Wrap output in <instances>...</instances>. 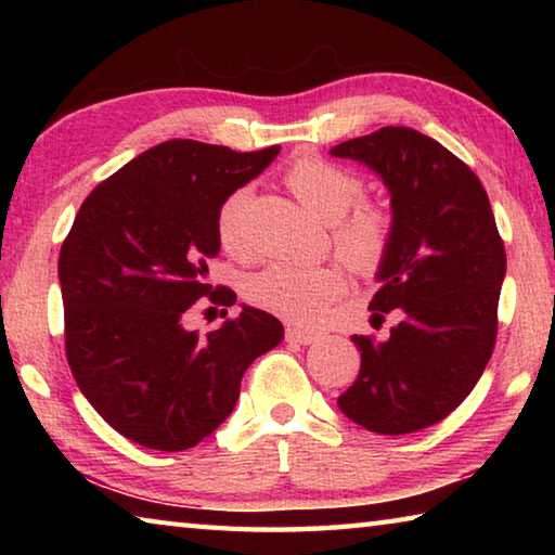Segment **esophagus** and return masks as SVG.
I'll return each mask as SVG.
<instances>
[{
    "label": "esophagus",
    "instance_id": "1",
    "mask_svg": "<svg viewBox=\"0 0 555 555\" xmlns=\"http://www.w3.org/2000/svg\"><path fill=\"white\" fill-rule=\"evenodd\" d=\"M321 333L311 331V327H300V325H288L286 327V340L288 343H300V345H313L318 343Z\"/></svg>",
    "mask_w": 555,
    "mask_h": 555
}]
</instances>
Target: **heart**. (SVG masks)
I'll list each match as a JSON object with an SVG mask.
<instances>
[{
    "mask_svg": "<svg viewBox=\"0 0 555 555\" xmlns=\"http://www.w3.org/2000/svg\"><path fill=\"white\" fill-rule=\"evenodd\" d=\"M286 185L306 210L333 222L335 247L352 267L372 269L377 264L389 240V218L374 205H353L362 195L360 178L318 156H304L291 164ZM244 205L247 188H240L220 205L215 222L220 247L232 257L249 255L244 237ZM343 291L345 276L335 264L296 261L269 264L244 284V294L251 304L298 323L318 321Z\"/></svg>",
    "mask_w": 555,
    "mask_h": 555,
    "instance_id": "obj_1",
    "label": "heart"
}]
</instances>
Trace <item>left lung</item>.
<instances>
[{"instance_id": "obj_1", "label": "left lung", "mask_w": 555, "mask_h": 555, "mask_svg": "<svg viewBox=\"0 0 555 555\" xmlns=\"http://www.w3.org/2000/svg\"><path fill=\"white\" fill-rule=\"evenodd\" d=\"M331 156L367 166L389 191L370 311L372 323L401 315L387 340L352 335L362 364L337 406L372 434H416L465 401L492 357L506 271L492 205L480 178L416 129L384 127Z\"/></svg>"}]
</instances>
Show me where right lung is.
Wrapping results in <instances>:
<instances>
[{
    "mask_svg": "<svg viewBox=\"0 0 555 555\" xmlns=\"http://www.w3.org/2000/svg\"><path fill=\"white\" fill-rule=\"evenodd\" d=\"M279 152L171 139L80 205L59 257L65 352L92 409L139 446H198L232 413L249 364L284 337L274 315L244 304L208 337L183 325L203 296L234 304L208 284L218 210Z\"/></svg>",
    "mask_w": 555,
    "mask_h": 555,
    "instance_id": "add662e5",
    "label": "right lung"
}]
</instances>
